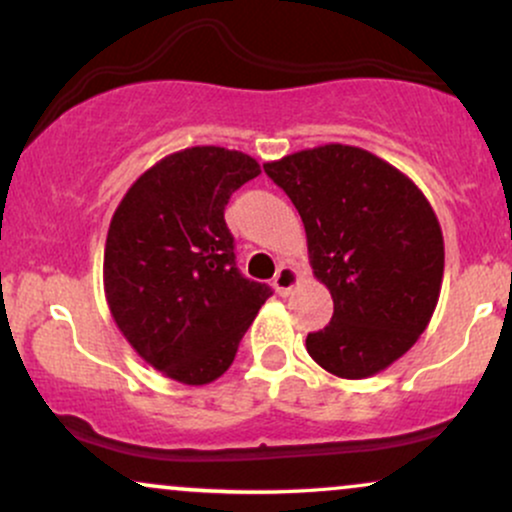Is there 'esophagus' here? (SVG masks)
<instances>
[{"label":"esophagus","instance_id":"34e87169","mask_svg":"<svg viewBox=\"0 0 512 512\" xmlns=\"http://www.w3.org/2000/svg\"><path fill=\"white\" fill-rule=\"evenodd\" d=\"M298 281H301L298 269L293 267V264H281L274 276V289L279 296H289V293L298 286Z\"/></svg>","mask_w":512,"mask_h":512}]
</instances>
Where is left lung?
<instances>
[{"instance_id":"left-lung-1","label":"left lung","mask_w":512,"mask_h":512,"mask_svg":"<svg viewBox=\"0 0 512 512\" xmlns=\"http://www.w3.org/2000/svg\"><path fill=\"white\" fill-rule=\"evenodd\" d=\"M301 214L313 274L334 315L308 334L317 366L346 380L380 373L424 334L443 284V231L402 170L346 144L264 163Z\"/></svg>"}]
</instances>
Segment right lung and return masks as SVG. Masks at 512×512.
Here are the masks:
<instances>
[{"instance_id": "1", "label": "right lung", "mask_w": 512, "mask_h": 512, "mask_svg": "<svg viewBox=\"0 0 512 512\" xmlns=\"http://www.w3.org/2000/svg\"><path fill=\"white\" fill-rule=\"evenodd\" d=\"M262 170L221 146L175 151L142 173L108 228L103 289L132 349L182 385L221 378L272 296L236 267L223 209Z\"/></svg>"}]
</instances>
